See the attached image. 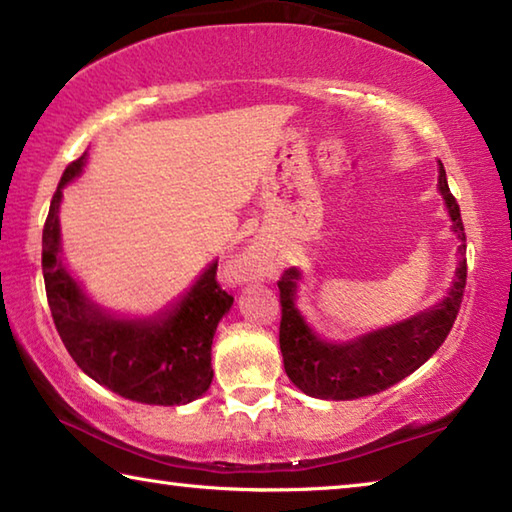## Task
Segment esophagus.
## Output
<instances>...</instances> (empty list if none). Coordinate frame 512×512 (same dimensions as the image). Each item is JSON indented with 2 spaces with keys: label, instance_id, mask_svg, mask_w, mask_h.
Listing matches in <instances>:
<instances>
[{
  "label": "esophagus",
  "instance_id": "1",
  "mask_svg": "<svg viewBox=\"0 0 512 512\" xmlns=\"http://www.w3.org/2000/svg\"><path fill=\"white\" fill-rule=\"evenodd\" d=\"M266 271H268V262L259 248H248L244 255H239L237 264H235V273L239 280H244V282L264 277Z\"/></svg>",
  "mask_w": 512,
  "mask_h": 512
}]
</instances>
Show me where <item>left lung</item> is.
<instances>
[{"instance_id": "1", "label": "left lung", "mask_w": 512, "mask_h": 512, "mask_svg": "<svg viewBox=\"0 0 512 512\" xmlns=\"http://www.w3.org/2000/svg\"><path fill=\"white\" fill-rule=\"evenodd\" d=\"M438 173L440 194L445 196L449 216L454 221V232L461 239L456 282L443 305L404 320L400 325L361 336L357 341L332 345L318 341L311 334V329L293 305L300 273L296 268L282 273L277 282L282 305L280 350L284 370L302 393L320 397V400H359V397L386 391L397 381L409 377L413 370H418L452 332L467 280V259L463 257L465 228L461 207L449 192L443 162H440Z\"/></svg>"}]
</instances>
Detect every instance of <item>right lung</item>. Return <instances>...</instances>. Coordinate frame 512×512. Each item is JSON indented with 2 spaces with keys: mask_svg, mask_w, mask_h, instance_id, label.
Here are the masks:
<instances>
[{
  "mask_svg": "<svg viewBox=\"0 0 512 512\" xmlns=\"http://www.w3.org/2000/svg\"><path fill=\"white\" fill-rule=\"evenodd\" d=\"M83 160L85 155L67 164L42 230V273L60 339L85 375L126 400L160 406L192 402L212 384V339L235 298L216 282L212 264L160 323L117 320L90 305L58 259L60 196Z\"/></svg>",
  "mask_w": 512,
  "mask_h": 512,
  "instance_id": "add662e5",
  "label": "right lung"
}]
</instances>
